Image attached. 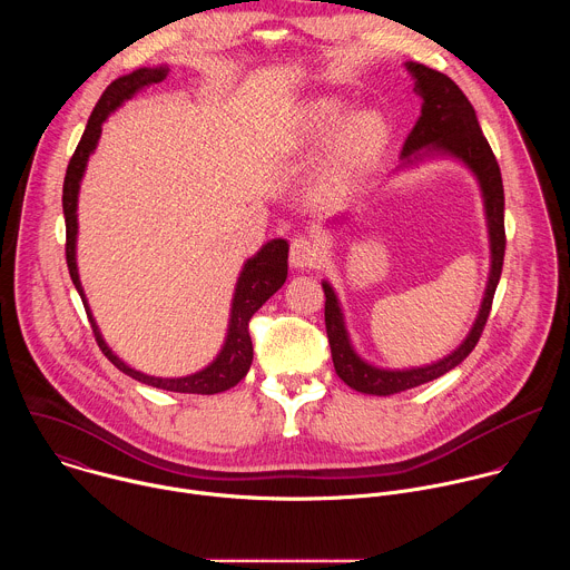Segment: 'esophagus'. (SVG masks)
<instances>
[{
  "instance_id": "34e87169",
  "label": "esophagus",
  "mask_w": 570,
  "mask_h": 570,
  "mask_svg": "<svg viewBox=\"0 0 570 570\" xmlns=\"http://www.w3.org/2000/svg\"><path fill=\"white\" fill-rule=\"evenodd\" d=\"M288 262L293 268L297 271H306V268H315L322 262V250L317 246V240L308 238V236H297L291 243V253H288Z\"/></svg>"
}]
</instances>
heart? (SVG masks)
Segmentation results:
<instances>
[{
  "label": "heart",
  "instance_id": "1",
  "mask_svg": "<svg viewBox=\"0 0 570 570\" xmlns=\"http://www.w3.org/2000/svg\"><path fill=\"white\" fill-rule=\"evenodd\" d=\"M350 110L347 99L313 97L299 106L291 128L295 148L311 150L330 141L320 165V183L332 194L352 191L374 174L392 139V124L381 108Z\"/></svg>",
  "mask_w": 570,
  "mask_h": 570
}]
</instances>
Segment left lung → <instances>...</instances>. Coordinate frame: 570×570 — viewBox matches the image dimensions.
Returning <instances> with one entry per match:
<instances>
[{
    "label": "left lung",
    "mask_w": 570,
    "mask_h": 570,
    "mask_svg": "<svg viewBox=\"0 0 570 570\" xmlns=\"http://www.w3.org/2000/svg\"><path fill=\"white\" fill-rule=\"evenodd\" d=\"M403 67L413 76L415 92L422 97V115L403 144L399 157L401 161L392 171V176L409 169H417L424 161L451 159L462 165L475 178L484 209L487 238H490V275H487L480 308L464 341L440 361L401 370L374 365L356 352L352 336L347 332L343 304L334 286L327 279H322L324 297H327V302H324V324H327L336 374L356 392L376 396H390L429 383L433 379H440L471 354V350L480 341L487 315H490L505 257V194L501 169L490 144H487L480 130L473 106L446 73L413 60L403 62ZM350 216V212L338 214L330 220V225H345Z\"/></svg>",
    "instance_id": "left-lung-1"
}]
</instances>
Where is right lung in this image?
<instances>
[{
    "label": "right lung",
    "instance_id": "add662e5",
    "mask_svg": "<svg viewBox=\"0 0 570 570\" xmlns=\"http://www.w3.org/2000/svg\"><path fill=\"white\" fill-rule=\"evenodd\" d=\"M169 73V65H155V67H139L126 76H119L108 86L104 97L99 99L97 108L92 110L86 132L80 137L69 167L65 174L62 185V214H65V227H67V268L69 277L86 304L88 317L92 322V332L97 336V343L101 352L108 356V361L128 374L130 379L146 383L150 387L169 390V392H185V394H218L229 387H234L243 376L248 374L253 365V341L248 334L250 317L284 286L288 277V240L286 238H271L268 243L250 257L243 262V268L236 277L232 304H229V320H227V334L225 341L214 356L212 363H207L203 370L187 374V376H150L135 367H130L126 361H121L112 347L106 343L99 324L92 315V308L88 304L83 284L78 277V264H76V240H78V194L80 183L86 178L90 155L97 150L101 139V128L106 119L117 112L126 101H130L141 90L165 80Z\"/></svg>",
    "mask_w": 570,
    "mask_h": 570
}]
</instances>
